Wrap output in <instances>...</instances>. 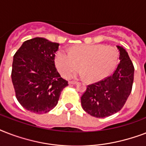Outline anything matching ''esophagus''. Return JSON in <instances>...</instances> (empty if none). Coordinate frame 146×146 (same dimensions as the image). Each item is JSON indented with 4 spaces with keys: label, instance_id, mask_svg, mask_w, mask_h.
Here are the masks:
<instances>
[{
    "label": "esophagus",
    "instance_id": "obj_1",
    "mask_svg": "<svg viewBox=\"0 0 146 146\" xmlns=\"http://www.w3.org/2000/svg\"><path fill=\"white\" fill-rule=\"evenodd\" d=\"M68 83L69 85H76L77 84V82H75V81H69Z\"/></svg>",
    "mask_w": 146,
    "mask_h": 146
}]
</instances>
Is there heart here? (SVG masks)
I'll return each instance as SVG.
<instances>
[{
  "label": "heart",
  "instance_id": "b5f03b06",
  "mask_svg": "<svg viewBox=\"0 0 146 146\" xmlns=\"http://www.w3.org/2000/svg\"><path fill=\"white\" fill-rule=\"evenodd\" d=\"M117 52L111 46L100 44H82L66 51L60 50L56 54V66L63 76H68L82 70L80 75L89 81L105 77L115 66Z\"/></svg>",
  "mask_w": 146,
  "mask_h": 146
}]
</instances>
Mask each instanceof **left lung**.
<instances>
[{"instance_id":"obj_1","label":"left lung","mask_w":146,"mask_h":146,"mask_svg":"<svg viewBox=\"0 0 146 146\" xmlns=\"http://www.w3.org/2000/svg\"><path fill=\"white\" fill-rule=\"evenodd\" d=\"M117 48L120 64L115 70L104 80L88 86L81 97L83 110L95 117H107L120 111L131 92L133 64L122 46L117 45Z\"/></svg>"}]
</instances>
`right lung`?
I'll use <instances>...</instances> for the list:
<instances>
[{
    "mask_svg": "<svg viewBox=\"0 0 146 146\" xmlns=\"http://www.w3.org/2000/svg\"><path fill=\"white\" fill-rule=\"evenodd\" d=\"M58 48V43L36 37L24 42L13 56L11 78L16 96L19 104L31 112H49L68 86L55 67Z\"/></svg>",
    "mask_w": 146,
    "mask_h": 146,
    "instance_id": "1",
    "label": "right lung"
}]
</instances>
